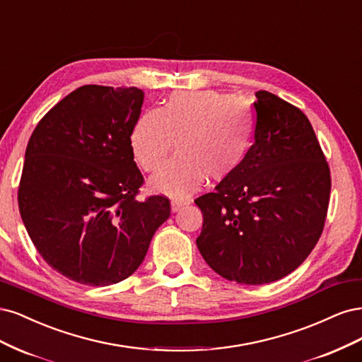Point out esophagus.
I'll return each mask as SVG.
<instances>
[{
	"label": "esophagus",
	"mask_w": 362,
	"mask_h": 362,
	"mask_svg": "<svg viewBox=\"0 0 362 362\" xmlns=\"http://www.w3.org/2000/svg\"><path fill=\"white\" fill-rule=\"evenodd\" d=\"M185 204H186V202L173 200V202H171V211H173V212H177V211H180V209H182Z\"/></svg>",
	"instance_id": "esophagus-1"
}]
</instances>
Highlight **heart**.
Returning a JSON list of instances; mask_svg holds the SVG:
<instances>
[{
    "label": "heart",
    "mask_w": 362,
    "mask_h": 362,
    "mask_svg": "<svg viewBox=\"0 0 362 362\" xmlns=\"http://www.w3.org/2000/svg\"><path fill=\"white\" fill-rule=\"evenodd\" d=\"M254 114L250 105L215 90L177 91L147 111L134 124L131 148L136 164L156 171L176 141V158L150 180L158 192L182 198L206 177L224 180L243 164L252 144Z\"/></svg>",
    "instance_id": "heart-1"
}]
</instances>
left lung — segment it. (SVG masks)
Wrapping results in <instances>:
<instances>
[{
    "instance_id": "8db88e82",
    "label": "left lung",
    "mask_w": 362,
    "mask_h": 362,
    "mask_svg": "<svg viewBox=\"0 0 362 362\" xmlns=\"http://www.w3.org/2000/svg\"><path fill=\"white\" fill-rule=\"evenodd\" d=\"M255 98L254 144L242 167L195 200L206 263L252 286L284 278L308 257L331 194L328 162L307 115L269 91Z\"/></svg>"
}]
</instances>
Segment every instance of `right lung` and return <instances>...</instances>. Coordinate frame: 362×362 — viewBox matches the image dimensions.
<instances>
[{
	"instance_id": "obj_1",
	"label": "right lung",
	"mask_w": 362,
	"mask_h": 362,
	"mask_svg": "<svg viewBox=\"0 0 362 362\" xmlns=\"http://www.w3.org/2000/svg\"><path fill=\"white\" fill-rule=\"evenodd\" d=\"M144 93L83 86L34 129L18 189L34 247L54 271L79 284L110 286L143 263L170 200H136L143 174L131 148Z\"/></svg>"
}]
</instances>
